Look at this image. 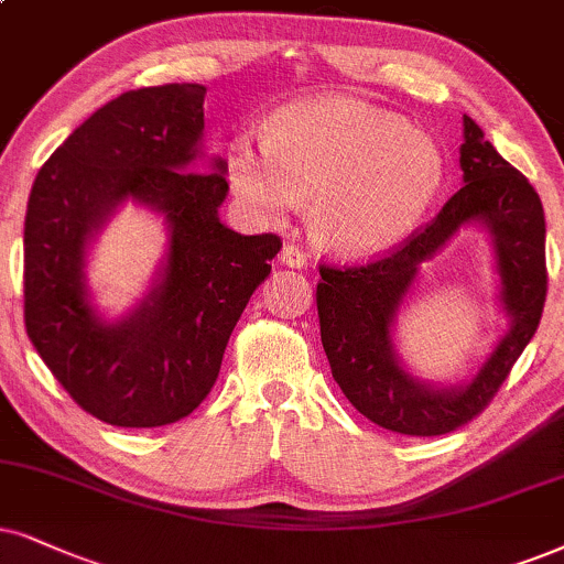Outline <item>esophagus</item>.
I'll return each mask as SVG.
<instances>
[{"label": "esophagus", "instance_id": "obj_1", "mask_svg": "<svg viewBox=\"0 0 564 564\" xmlns=\"http://www.w3.org/2000/svg\"><path fill=\"white\" fill-rule=\"evenodd\" d=\"M281 262L289 268H304L306 265V254L299 249V245H283L281 249Z\"/></svg>", "mask_w": 564, "mask_h": 564}]
</instances>
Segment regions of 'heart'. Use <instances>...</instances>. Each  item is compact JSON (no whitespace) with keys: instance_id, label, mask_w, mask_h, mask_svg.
<instances>
[{"instance_id":"1","label":"heart","mask_w":564,"mask_h":564,"mask_svg":"<svg viewBox=\"0 0 564 564\" xmlns=\"http://www.w3.org/2000/svg\"><path fill=\"white\" fill-rule=\"evenodd\" d=\"M447 180L430 134L356 98L283 106L268 140L239 134L229 182L249 216L283 220L312 203L315 239L340 258H375L422 226Z\"/></svg>"}]
</instances>
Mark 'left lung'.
<instances>
[{
	"instance_id": "obj_1",
	"label": "left lung",
	"mask_w": 564,
	"mask_h": 564,
	"mask_svg": "<svg viewBox=\"0 0 564 564\" xmlns=\"http://www.w3.org/2000/svg\"><path fill=\"white\" fill-rule=\"evenodd\" d=\"M460 169L463 187L395 252L367 265H319V338L335 382L369 422L411 437H437L479 416L508 380L544 312L546 226L536 189L495 151L471 117H463ZM468 223L490 231L511 327L471 383L437 389L402 367L392 323L417 265Z\"/></svg>"
}]
</instances>
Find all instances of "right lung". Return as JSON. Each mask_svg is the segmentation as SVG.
<instances>
[{
    "label": "right lung",
    "mask_w": 564,
    "mask_h": 564,
    "mask_svg": "<svg viewBox=\"0 0 564 564\" xmlns=\"http://www.w3.org/2000/svg\"><path fill=\"white\" fill-rule=\"evenodd\" d=\"M203 101L197 83L122 93L56 148L28 199V338L73 401L111 426L174 424L208 398L281 249L275 234L241 237L220 224L226 163L197 166ZM127 198L162 213L170 252L149 296L104 321L84 286V252Z\"/></svg>",
    "instance_id": "right-lung-1"
}]
</instances>
